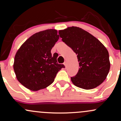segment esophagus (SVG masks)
<instances>
[{
	"mask_svg": "<svg viewBox=\"0 0 121 121\" xmlns=\"http://www.w3.org/2000/svg\"><path fill=\"white\" fill-rule=\"evenodd\" d=\"M64 65L65 66H66V61H65L64 62Z\"/></svg>",
	"mask_w": 121,
	"mask_h": 121,
	"instance_id": "esophagus-1",
	"label": "esophagus"
}]
</instances>
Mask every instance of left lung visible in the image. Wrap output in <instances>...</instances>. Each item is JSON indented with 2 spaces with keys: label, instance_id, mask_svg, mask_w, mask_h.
I'll return each mask as SVG.
<instances>
[{
  "label": "left lung",
  "instance_id": "1",
  "mask_svg": "<svg viewBox=\"0 0 121 121\" xmlns=\"http://www.w3.org/2000/svg\"><path fill=\"white\" fill-rule=\"evenodd\" d=\"M60 36L77 55L79 70L71 81L76 86L92 89L103 82L109 73L110 63L109 52L92 35L77 27L59 31Z\"/></svg>",
  "mask_w": 121,
  "mask_h": 121
}]
</instances>
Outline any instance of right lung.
Segmentation results:
<instances>
[{
    "instance_id": "right-lung-1",
    "label": "right lung",
    "mask_w": 121,
    "mask_h": 121,
    "mask_svg": "<svg viewBox=\"0 0 121 121\" xmlns=\"http://www.w3.org/2000/svg\"><path fill=\"white\" fill-rule=\"evenodd\" d=\"M59 39L57 30H43L29 37L18 49L13 69L17 80L26 88L37 91L48 87L65 68L57 63V55L51 52Z\"/></svg>"
}]
</instances>
